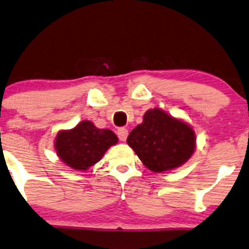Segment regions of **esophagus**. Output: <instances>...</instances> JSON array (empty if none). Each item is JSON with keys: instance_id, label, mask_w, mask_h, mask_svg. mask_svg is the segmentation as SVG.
Returning a JSON list of instances; mask_svg holds the SVG:
<instances>
[{"instance_id": "1", "label": "esophagus", "mask_w": 249, "mask_h": 249, "mask_svg": "<svg viewBox=\"0 0 249 249\" xmlns=\"http://www.w3.org/2000/svg\"><path fill=\"white\" fill-rule=\"evenodd\" d=\"M118 136L120 138V141L124 142L128 137V129L125 128H119L118 129Z\"/></svg>"}]
</instances>
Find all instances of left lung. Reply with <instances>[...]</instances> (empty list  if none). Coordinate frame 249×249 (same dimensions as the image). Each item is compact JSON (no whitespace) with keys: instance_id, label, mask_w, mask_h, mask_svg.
I'll list each match as a JSON object with an SVG mask.
<instances>
[{"instance_id":"obj_1","label":"left lung","mask_w":249,"mask_h":249,"mask_svg":"<svg viewBox=\"0 0 249 249\" xmlns=\"http://www.w3.org/2000/svg\"><path fill=\"white\" fill-rule=\"evenodd\" d=\"M127 143L147 169L163 173L190 160L196 138L191 124L154 107L145 112L143 122L130 131Z\"/></svg>"}]
</instances>
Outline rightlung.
I'll return each mask as SVG.
<instances>
[{"instance_id": "add662e5", "label": "right lung", "mask_w": 249, "mask_h": 249, "mask_svg": "<svg viewBox=\"0 0 249 249\" xmlns=\"http://www.w3.org/2000/svg\"><path fill=\"white\" fill-rule=\"evenodd\" d=\"M118 142V136L112 130L99 129L93 122L83 120L72 129L58 131L54 151L66 166L86 172L101 161L106 151Z\"/></svg>"}]
</instances>
